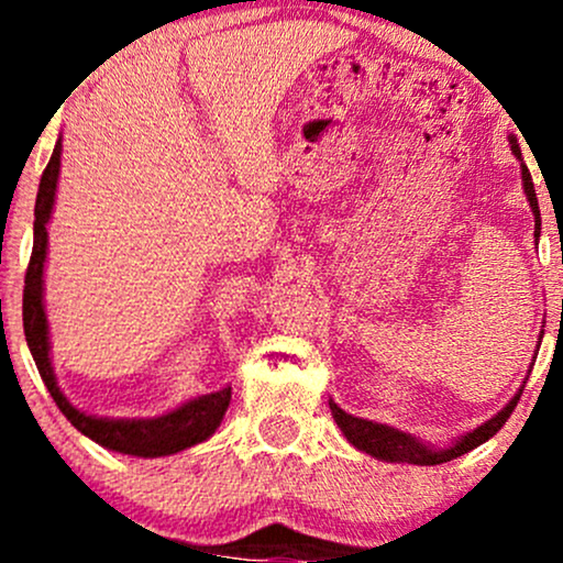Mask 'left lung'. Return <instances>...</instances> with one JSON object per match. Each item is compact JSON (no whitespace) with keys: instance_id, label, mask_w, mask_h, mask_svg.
<instances>
[{"instance_id":"8db88e82","label":"left lung","mask_w":563,"mask_h":563,"mask_svg":"<svg viewBox=\"0 0 563 563\" xmlns=\"http://www.w3.org/2000/svg\"><path fill=\"white\" fill-rule=\"evenodd\" d=\"M510 151L521 158V151H519V145H516V140H510ZM521 183H525V192L529 198V206H532L534 238H538L540 235V206H538V196H534L532 174H529L525 164H521ZM519 397H521V391L516 394V397L510 399V402L503 407L495 418H489V421L482 423L479 429L468 431L466 437L457 439V442L448 450H431V448H426L423 442H418L416 437L402 434V431L391 429V426L373 423V421H365V418L349 416V412L341 410L335 402H331V412L349 442H352L357 450H365L367 455L380 457V461H391V463H412V466H439V463H448V461H452V457L466 455L468 450L479 448L482 442H487L489 437H495L497 431L503 429V423L508 421L510 412H514Z\"/></svg>"}]
</instances>
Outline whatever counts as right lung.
Wrapping results in <instances>:
<instances>
[{"mask_svg":"<svg viewBox=\"0 0 563 563\" xmlns=\"http://www.w3.org/2000/svg\"><path fill=\"white\" fill-rule=\"evenodd\" d=\"M60 140H57L53 158H49L47 169L42 174L36 192V209H34V251H31L29 269H25V288H23V333L29 341L34 363L38 367L47 391L53 394L55 405L60 407L63 416L68 418L84 437L95 439L102 448L124 452V455L140 457H161L172 455L192 444L203 442L217 431L222 423L224 410L230 405V386L222 391L203 394V397L190 399L177 410L166 412L161 418H147V421H113V418H95L87 412L76 410L74 405L63 397L57 389V380L49 363V335H47V314H44L42 303V275L44 260H47V222L53 214L55 203V187L57 174H60Z\"/></svg>","mask_w":563,"mask_h":563,"instance_id":"right-lung-1","label":"right lung"}]
</instances>
